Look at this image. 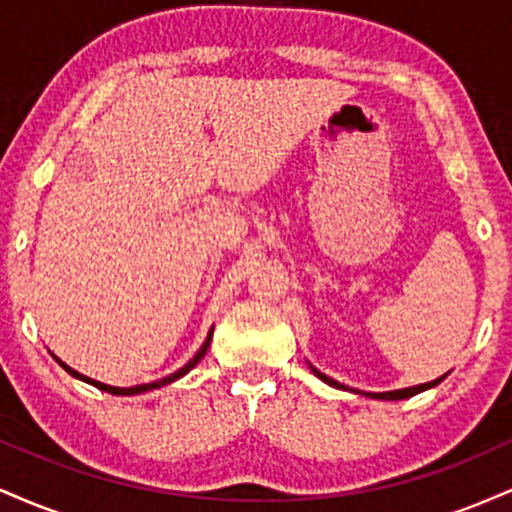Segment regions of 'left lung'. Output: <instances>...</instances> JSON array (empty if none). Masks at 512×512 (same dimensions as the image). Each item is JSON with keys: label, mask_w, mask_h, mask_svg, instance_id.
<instances>
[{"label": "left lung", "mask_w": 512, "mask_h": 512, "mask_svg": "<svg viewBox=\"0 0 512 512\" xmlns=\"http://www.w3.org/2000/svg\"><path fill=\"white\" fill-rule=\"evenodd\" d=\"M308 366H310V363H308ZM310 370H313V373L317 375V378L322 380V383H327V385L337 387V390H351V387H346V385H342V383H337V380L330 378V375L320 373V370H317L315 366H310ZM445 375H448V373H445ZM445 375H440V378L431 380V383H424V385L402 387V390H390V392H361V395H368V397H373V399H392V402H395V399H407V397L419 395V392H424V390H431V387H436L438 383H443ZM351 392H358V390H351Z\"/></svg>", "instance_id": "8db88e82"}]
</instances>
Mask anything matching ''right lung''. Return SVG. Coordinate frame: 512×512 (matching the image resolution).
<instances>
[{
  "instance_id": "right-lung-1",
  "label": "right lung",
  "mask_w": 512,
  "mask_h": 512,
  "mask_svg": "<svg viewBox=\"0 0 512 512\" xmlns=\"http://www.w3.org/2000/svg\"><path fill=\"white\" fill-rule=\"evenodd\" d=\"M211 334H214V327H211L209 330V334H207V339H204V344L199 346V351L195 356L190 358V361L185 363V366H182L180 370H175V373H170V375H166V378H161V380H154V383H146V385H134V387H113V385H105V383H101V380H93V378H88V375H81L79 370H74V368H69L67 363L64 361H60V358L55 356V361L60 363V366L67 370L69 375H74V378H79V380H84V383H88V385H93V387H98V390H103V392H110V395H142V392H149V390H158V387H163V385H170V383H175V380H180L182 375H187L190 373L192 368L197 366L199 361H202L204 358V354H207V349H209V344H211Z\"/></svg>"
}]
</instances>
